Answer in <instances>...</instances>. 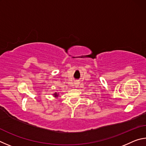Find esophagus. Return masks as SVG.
I'll return each instance as SVG.
<instances>
[{"label": "esophagus", "mask_w": 146, "mask_h": 146, "mask_svg": "<svg viewBox=\"0 0 146 146\" xmlns=\"http://www.w3.org/2000/svg\"><path fill=\"white\" fill-rule=\"evenodd\" d=\"M78 82H75V84H74V86H75V88H78Z\"/></svg>", "instance_id": "esophagus-1"}]
</instances>
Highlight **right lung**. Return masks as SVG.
I'll list each match as a JSON object with an SVG mask.
<instances>
[{
  "label": "right lung",
  "mask_w": 146,
  "mask_h": 146,
  "mask_svg": "<svg viewBox=\"0 0 146 146\" xmlns=\"http://www.w3.org/2000/svg\"><path fill=\"white\" fill-rule=\"evenodd\" d=\"M53 96H54V97H55V98H56V97H58V95H59V93H53Z\"/></svg>",
  "instance_id": "obj_1"
}]
</instances>
